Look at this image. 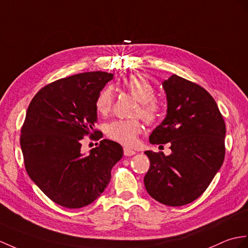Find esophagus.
Listing matches in <instances>:
<instances>
[{"label":"esophagus","mask_w":248,"mask_h":248,"mask_svg":"<svg viewBox=\"0 0 248 248\" xmlns=\"http://www.w3.org/2000/svg\"><path fill=\"white\" fill-rule=\"evenodd\" d=\"M136 152L134 150H132L130 148H124V154L125 156H132V155H134Z\"/></svg>","instance_id":"34e87169"}]
</instances>
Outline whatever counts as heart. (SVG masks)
<instances>
[{
  "instance_id": "1",
  "label": "heart",
  "mask_w": 248,
  "mask_h": 248,
  "mask_svg": "<svg viewBox=\"0 0 248 248\" xmlns=\"http://www.w3.org/2000/svg\"><path fill=\"white\" fill-rule=\"evenodd\" d=\"M122 86L140 101L136 114L140 115L149 124L156 122L162 113V106L155 99V89L152 83L141 75H131L123 80ZM113 99L111 88H103L95 98L96 112L100 116H107L112 110ZM141 131L142 125L138 119H116L106 126L108 137L124 146H133Z\"/></svg>"
}]
</instances>
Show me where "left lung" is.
I'll return each instance as SVG.
<instances>
[{
  "mask_svg": "<svg viewBox=\"0 0 248 248\" xmlns=\"http://www.w3.org/2000/svg\"><path fill=\"white\" fill-rule=\"evenodd\" d=\"M163 86L167 116L149 140L169 143L172 153L146 151L150 168L143 182L157 202L183 206L201 197L221 168L226 126L217 102L201 85L172 75Z\"/></svg>",
  "mask_w": 248,
  "mask_h": 248,
  "instance_id": "obj_1",
  "label": "left lung"
}]
</instances>
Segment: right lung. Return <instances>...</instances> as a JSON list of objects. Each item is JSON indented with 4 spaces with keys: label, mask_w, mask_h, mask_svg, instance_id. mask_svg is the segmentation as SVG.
Segmentation results:
<instances>
[{
    "label": "right lung",
    "mask_w": 248,
    "mask_h": 248,
    "mask_svg": "<svg viewBox=\"0 0 248 248\" xmlns=\"http://www.w3.org/2000/svg\"><path fill=\"white\" fill-rule=\"evenodd\" d=\"M113 76L89 72L59 79L40 90L27 108L20 136L25 169L46 197L66 208L100 197L123 157V147L108 140L81 153L83 137H102L95 129V98Z\"/></svg>",
    "instance_id": "1"
}]
</instances>
